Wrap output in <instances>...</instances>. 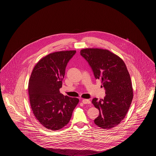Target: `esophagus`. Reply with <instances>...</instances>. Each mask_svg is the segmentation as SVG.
<instances>
[{"mask_svg": "<svg viewBox=\"0 0 156 156\" xmlns=\"http://www.w3.org/2000/svg\"><path fill=\"white\" fill-rule=\"evenodd\" d=\"M82 103L83 104H90L91 102L90 101V100L89 99H83L82 101Z\"/></svg>", "mask_w": 156, "mask_h": 156, "instance_id": "1", "label": "esophagus"}]
</instances>
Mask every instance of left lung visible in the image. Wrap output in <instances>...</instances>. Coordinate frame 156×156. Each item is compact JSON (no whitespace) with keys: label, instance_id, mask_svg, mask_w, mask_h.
<instances>
[{"label":"left lung","instance_id":"1","mask_svg":"<svg viewBox=\"0 0 156 156\" xmlns=\"http://www.w3.org/2000/svg\"><path fill=\"white\" fill-rule=\"evenodd\" d=\"M80 53L89 63L95 78L101 80L105 89L104 99L94 98L92 101L99 111L94 122L104 129H111L125 118L133 97L126 64L119 56L105 49L84 48Z\"/></svg>","mask_w":156,"mask_h":156}]
</instances>
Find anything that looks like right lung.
Masks as SVG:
<instances>
[{
    "instance_id": "add662e5",
    "label": "right lung",
    "mask_w": 156,
    "mask_h": 156,
    "mask_svg": "<svg viewBox=\"0 0 156 156\" xmlns=\"http://www.w3.org/2000/svg\"><path fill=\"white\" fill-rule=\"evenodd\" d=\"M75 50L52 52L34 67L29 82L30 106L40 123L47 129L58 130L69 122L79 102L76 98L60 93L67 63Z\"/></svg>"
}]
</instances>
